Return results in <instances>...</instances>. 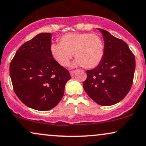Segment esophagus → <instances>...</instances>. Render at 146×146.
Instances as JSON below:
<instances>
[{
  "label": "esophagus",
  "instance_id": "esophagus-1",
  "mask_svg": "<svg viewBox=\"0 0 146 146\" xmlns=\"http://www.w3.org/2000/svg\"><path fill=\"white\" fill-rule=\"evenodd\" d=\"M76 70H74V71H72V72H70V76H73L75 74H76Z\"/></svg>",
  "mask_w": 146,
  "mask_h": 146
}]
</instances>
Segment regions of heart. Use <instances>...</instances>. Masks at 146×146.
I'll use <instances>...</instances> for the list:
<instances>
[{"label":"heart","mask_w":146,"mask_h":146,"mask_svg":"<svg viewBox=\"0 0 146 146\" xmlns=\"http://www.w3.org/2000/svg\"><path fill=\"white\" fill-rule=\"evenodd\" d=\"M51 54L58 64L68 66L74 54V66L92 69L101 63L104 55V43L99 36L87 33H71L62 36L60 43H53Z\"/></svg>","instance_id":"b5f03b06"}]
</instances>
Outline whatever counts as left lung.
Returning <instances> with one entry per match:
<instances>
[{
  "instance_id": "8db88e82",
  "label": "left lung",
  "mask_w": 146,
  "mask_h": 146,
  "mask_svg": "<svg viewBox=\"0 0 146 146\" xmlns=\"http://www.w3.org/2000/svg\"><path fill=\"white\" fill-rule=\"evenodd\" d=\"M103 37L105 48L101 63L86 71L83 88L94 102L102 106L115 105L131 89L135 60L127 44L105 30L97 29Z\"/></svg>"
}]
</instances>
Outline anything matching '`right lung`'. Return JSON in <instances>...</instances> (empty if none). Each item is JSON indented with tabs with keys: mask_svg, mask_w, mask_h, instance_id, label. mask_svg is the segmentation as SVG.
<instances>
[{
	"mask_svg": "<svg viewBox=\"0 0 146 146\" xmlns=\"http://www.w3.org/2000/svg\"><path fill=\"white\" fill-rule=\"evenodd\" d=\"M52 33H41L23 43L10 64L15 94L25 105L38 111L56 107L70 79L68 70L51 54Z\"/></svg>",
	"mask_w": 146,
	"mask_h": 146,
	"instance_id": "right-lung-1",
	"label": "right lung"
}]
</instances>
